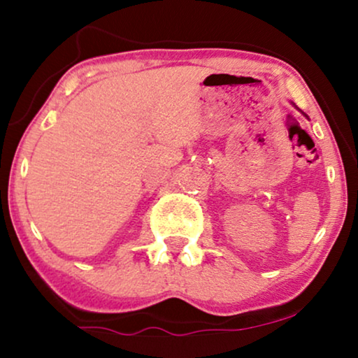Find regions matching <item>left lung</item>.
<instances>
[{"label":"left lung","instance_id":"8db88e82","mask_svg":"<svg viewBox=\"0 0 358 358\" xmlns=\"http://www.w3.org/2000/svg\"><path fill=\"white\" fill-rule=\"evenodd\" d=\"M293 106H295V104H293ZM295 107H296V106H295ZM296 109H298V107H296ZM298 110H300V109H298ZM303 115H305V117H306V119H308V115H306V114H303Z\"/></svg>","mask_w":358,"mask_h":358}]
</instances>
